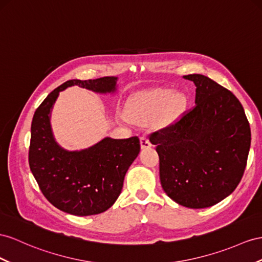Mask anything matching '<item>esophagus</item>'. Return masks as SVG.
<instances>
[{
    "mask_svg": "<svg viewBox=\"0 0 262 262\" xmlns=\"http://www.w3.org/2000/svg\"><path fill=\"white\" fill-rule=\"evenodd\" d=\"M140 147H142L143 149L149 148V147H151V143L149 142V139L147 138V137H145V136L140 137Z\"/></svg>",
    "mask_w": 262,
    "mask_h": 262,
    "instance_id": "esophagus-1",
    "label": "esophagus"
}]
</instances>
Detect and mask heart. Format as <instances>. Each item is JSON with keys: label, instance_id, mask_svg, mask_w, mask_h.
Listing matches in <instances>:
<instances>
[{"label": "heart", "instance_id": "heart-1", "mask_svg": "<svg viewBox=\"0 0 262 262\" xmlns=\"http://www.w3.org/2000/svg\"><path fill=\"white\" fill-rule=\"evenodd\" d=\"M173 96L172 90H159L146 95L143 99L132 107L130 117L134 120L148 119L170 102Z\"/></svg>", "mask_w": 262, "mask_h": 262}]
</instances>
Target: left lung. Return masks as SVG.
<instances>
[{
	"label": "left lung",
	"mask_w": 262,
	"mask_h": 262,
	"mask_svg": "<svg viewBox=\"0 0 262 262\" xmlns=\"http://www.w3.org/2000/svg\"><path fill=\"white\" fill-rule=\"evenodd\" d=\"M195 106L175 123L152 133L160 184L167 196L192 209L220 203L244 176L251 132L244 107L212 79L190 74Z\"/></svg>",
	"instance_id": "1"
}]
</instances>
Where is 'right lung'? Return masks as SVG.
Wrapping results in <instances>:
<instances>
[{
	"mask_svg": "<svg viewBox=\"0 0 262 262\" xmlns=\"http://www.w3.org/2000/svg\"><path fill=\"white\" fill-rule=\"evenodd\" d=\"M117 77L71 79L50 93L31 126L29 163L43 195L57 209L75 216L106 211L122 192L124 178L140 150L139 138L105 137L80 150H66L54 138L51 113L59 92L79 86L99 94L115 93Z\"/></svg>",
	"mask_w": 262,
	"mask_h": 262,
	"instance_id": "1",
	"label": "right lung"
}]
</instances>
